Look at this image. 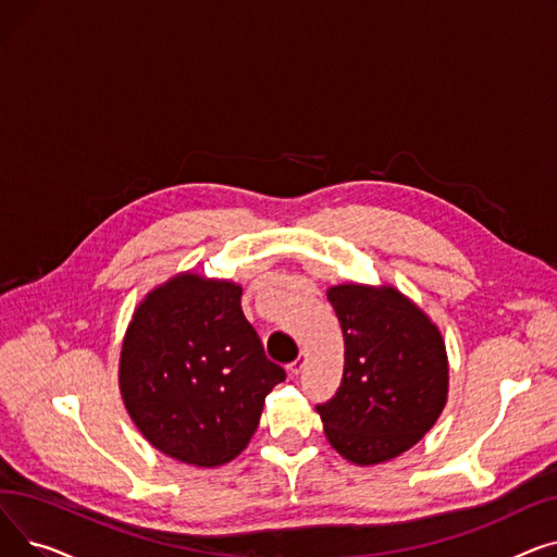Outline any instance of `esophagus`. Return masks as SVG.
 <instances>
[{"label": "esophagus", "instance_id": "obj_1", "mask_svg": "<svg viewBox=\"0 0 557 557\" xmlns=\"http://www.w3.org/2000/svg\"><path fill=\"white\" fill-rule=\"evenodd\" d=\"M305 363H307V359H305V355H300L294 363H288V374H294V376H298L300 372H302V368H305Z\"/></svg>", "mask_w": 557, "mask_h": 557}]
</instances>
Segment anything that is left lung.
<instances>
[{"instance_id": "obj_1", "label": "left lung", "mask_w": 557, "mask_h": 557, "mask_svg": "<svg viewBox=\"0 0 557 557\" xmlns=\"http://www.w3.org/2000/svg\"><path fill=\"white\" fill-rule=\"evenodd\" d=\"M345 338L336 395L318 404L332 447L357 465L411 449L443 413L447 349L420 307L393 286L338 284L327 290Z\"/></svg>"}]
</instances>
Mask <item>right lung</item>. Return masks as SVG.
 <instances>
[{
	"instance_id": "add662e5",
	"label": "right lung",
	"mask_w": 557,
	"mask_h": 557,
	"mask_svg": "<svg viewBox=\"0 0 557 557\" xmlns=\"http://www.w3.org/2000/svg\"><path fill=\"white\" fill-rule=\"evenodd\" d=\"M284 379L242 311V286L194 273L153 288L122 345L120 388L133 422L187 465L237 458Z\"/></svg>"
}]
</instances>
